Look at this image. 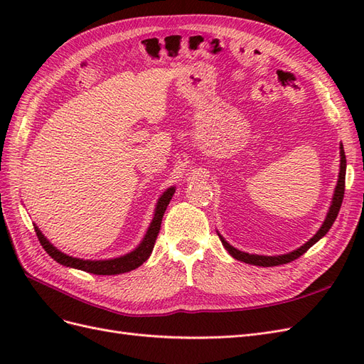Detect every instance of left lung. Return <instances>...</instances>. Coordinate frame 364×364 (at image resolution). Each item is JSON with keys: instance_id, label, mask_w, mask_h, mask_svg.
I'll use <instances>...</instances> for the list:
<instances>
[{"instance_id": "left-lung-1", "label": "left lung", "mask_w": 364, "mask_h": 364, "mask_svg": "<svg viewBox=\"0 0 364 364\" xmlns=\"http://www.w3.org/2000/svg\"><path fill=\"white\" fill-rule=\"evenodd\" d=\"M340 156H341L340 158V173H338V181H337V186H336V191H334V197H333V205H331V208H329V213H328V215L325 218L322 228L317 230V234L310 241H308V243H305L302 247H299L297 250H293V252L287 253V255L262 257V255H249V253H246V252L237 250L235 247L230 246L222 235L218 234L220 241H222V245L225 246V249L238 261L253 264V266H262V267H272V266H279V264H287V262H291V261L297 259L301 255H304V253L308 249H310L313 245H316L317 241L321 240L328 232L329 228L333 226V223L336 222V218H337V214L340 211L341 202H343V196H345V176H346V156H345L343 146H340Z\"/></svg>"}]
</instances>
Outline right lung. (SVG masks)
I'll return each instance as SVG.
<instances>
[{
	"mask_svg": "<svg viewBox=\"0 0 364 364\" xmlns=\"http://www.w3.org/2000/svg\"><path fill=\"white\" fill-rule=\"evenodd\" d=\"M173 194H174V188H168L161 196V199L156 205L155 217H153V222L150 223V228L147 230L144 240H142V243L134 252L127 253V255H124V257L114 258V259L90 261V259H80V258H73V257L65 255V253L58 250L46 237L42 235V232L38 229L36 225H33V226H35V232L38 235V240H39V243L42 245V247L47 250V253L54 261H58L59 264H62V266L74 267V269H79V270H83V272H87V273H94V274L126 273V272H130V270L139 267L141 264L146 262L147 258L150 257L153 246H155V241H156L158 234H159L164 213H165V209H167Z\"/></svg>",
	"mask_w": 364,
	"mask_h": 364,
	"instance_id": "add662e5",
	"label": "right lung"
}]
</instances>
